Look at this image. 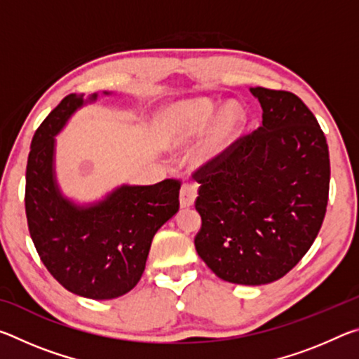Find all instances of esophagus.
<instances>
[{
    "mask_svg": "<svg viewBox=\"0 0 359 359\" xmlns=\"http://www.w3.org/2000/svg\"><path fill=\"white\" fill-rule=\"evenodd\" d=\"M196 196H198L196 187L191 185V184L182 185V188H180V208L182 209L191 208L194 201H196Z\"/></svg>",
    "mask_w": 359,
    "mask_h": 359,
    "instance_id": "34e87169",
    "label": "esophagus"
}]
</instances>
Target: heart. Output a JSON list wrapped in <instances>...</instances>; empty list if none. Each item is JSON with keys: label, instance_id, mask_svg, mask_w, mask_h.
Masks as SVG:
<instances>
[{"label": "heart", "instance_id": "heart-1", "mask_svg": "<svg viewBox=\"0 0 359 359\" xmlns=\"http://www.w3.org/2000/svg\"><path fill=\"white\" fill-rule=\"evenodd\" d=\"M245 126L244 107L231 104L222 111V106L209 98L177 102L158 117V131L172 147H185L211 128L201 150L203 163L222 158L241 137Z\"/></svg>", "mask_w": 359, "mask_h": 359}]
</instances>
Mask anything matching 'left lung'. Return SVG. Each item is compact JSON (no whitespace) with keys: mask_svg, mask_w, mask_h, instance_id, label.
<instances>
[{"mask_svg":"<svg viewBox=\"0 0 359 359\" xmlns=\"http://www.w3.org/2000/svg\"><path fill=\"white\" fill-rule=\"evenodd\" d=\"M263 123L196 172L203 220L194 247L222 280L266 285L299 263L323 223L330 151L296 95L252 87Z\"/></svg>","mask_w":359,"mask_h":359,"instance_id":"8db88e82","label":"left lung"}]
</instances>
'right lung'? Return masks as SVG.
I'll return each mask as SVG.
<instances>
[{
  "mask_svg": "<svg viewBox=\"0 0 359 359\" xmlns=\"http://www.w3.org/2000/svg\"><path fill=\"white\" fill-rule=\"evenodd\" d=\"M104 96L112 92H102ZM98 93H71L36 130L27 165L25 209L32 239L47 271L88 299H115L136 287L151 239L179 210L177 180L121 184L95 201L66 194L57 177V136Z\"/></svg>",
  "mask_w": 359,
  "mask_h": 359,
  "instance_id": "1",
  "label": "right lung"
}]
</instances>
